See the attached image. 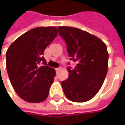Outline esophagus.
Instances as JSON below:
<instances>
[{
	"mask_svg": "<svg viewBox=\"0 0 125 125\" xmlns=\"http://www.w3.org/2000/svg\"><path fill=\"white\" fill-rule=\"evenodd\" d=\"M60 69H61L60 67H58V68H55V71H56V72H58V71H59Z\"/></svg>",
	"mask_w": 125,
	"mask_h": 125,
	"instance_id": "esophagus-1",
	"label": "esophagus"
}]
</instances>
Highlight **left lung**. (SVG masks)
I'll return each instance as SVG.
<instances>
[{"label": "left lung", "mask_w": 125, "mask_h": 125, "mask_svg": "<svg viewBox=\"0 0 125 125\" xmlns=\"http://www.w3.org/2000/svg\"><path fill=\"white\" fill-rule=\"evenodd\" d=\"M59 35L65 40L70 60L76 62L67 67L68 79L61 82L67 98L85 102L93 98L103 85L108 71V53L102 40L79 28L60 26Z\"/></svg>", "instance_id": "1"}]
</instances>
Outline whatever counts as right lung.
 Here are the masks:
<instances>
[{
    "mask_svg": "<svg viewBox=\"0 0 125 125\" xmlns=\"http://www.w3.org/2000/svg\"><path fill=\"white\" fill-rule=\"evenodd\" d=\"M57 35L55 27H37L18 37L7 49L10 81L17 94L28 102H41L49 95L55 71L47 66L43 53Z\"/></svg>",
    "mask_w": 125,
    "mask_h": 125,
    "instance_id": "obj_1",
    "label": "right lung"
}]
</instances>
